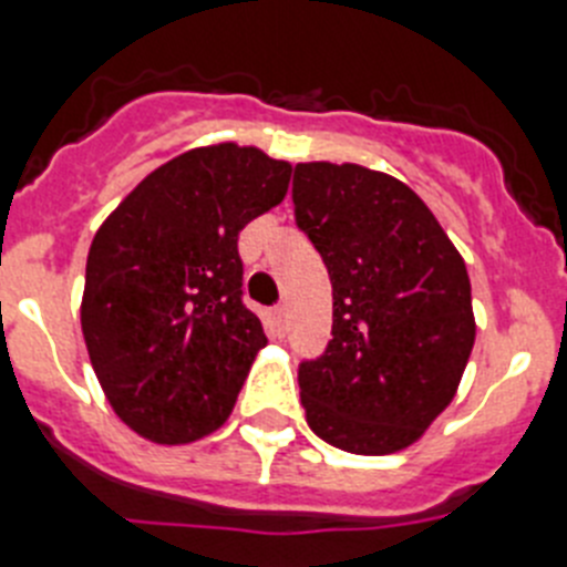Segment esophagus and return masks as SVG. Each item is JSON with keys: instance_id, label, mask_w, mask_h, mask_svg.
<instances>
[{"instance_id": "1", "label": "esophagus", "mask_w": 567, "mask_h": 567, "mask_svg": "<svg viewBox=\"0 0 567 567\" xmlns=\"http://www.w3.org/2000/svg\"><path fill=\"white\" fill-rule=\"evenodd\" d=\"M270 319H274V331H277V337H285V328H288V308H285V305H277L274 313H270Z\"/></svg>"}]
</instances>
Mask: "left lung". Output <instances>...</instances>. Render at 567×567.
Wrapping results in <instances>:
<instances>
[{"label":"left lung","instance_id":"obj_1","mask_svg":"<svg viewBox=\"0 0 567 567\" xmlns=\"http://www.w3.org/2000/svg\"><path fill=\"white\" fill-rule=\"evenodd\" d=\"M293 205L333 285V339L299 365L305 420L348 454L405 451L474 348L465 259L405 182L371 167L299 162Z\"/></svg>","mask_w":567,"mask_h":567}]
</instances>
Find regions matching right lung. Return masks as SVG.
I'll return each instance as SVG.
<instances>
[{"mask_svg":"<svg viewBox=\"0 0 567 567\" xmlns=\"http://www.w3.org/2000/svg\"><path fill=\"white\" fill-rule=\"evenodd\" d=\"M290 162L216 142L174 156L111 210L87 250L82 337L113 413L156 445L223 427L262 322L243 305L239 230L288 194Z\"/></svg>","mask_w":567,"mask_h":567,"instance_id":"add662e5","label":"right lung"}]
</instances>
